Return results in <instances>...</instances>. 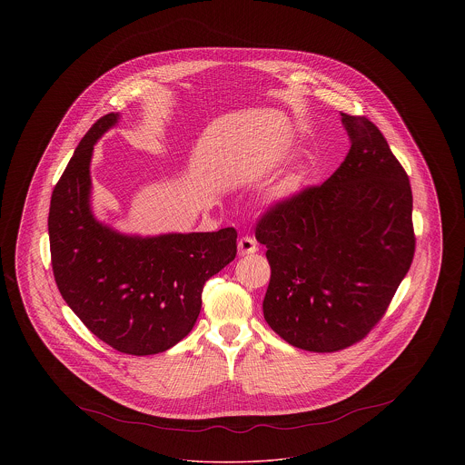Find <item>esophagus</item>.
Wrapping results in <instances>:
<instances>
[{
    "label": "esophagus",
    "instance_id": "34e87169",
    "mask_svg": "<svg viewBox=\"0 0 465 465\" xmlns=\"http://www.w3.org/2000/svg\"><path fill=\"white\" fill-rule=\"evenodd\" d=\"M258 251V242L252 239V237H242L239 241V254L241 256H247V254H252Z\"/></svg>",
    "mask_w": 465,
    "mask_h": 465
}]
</instances>
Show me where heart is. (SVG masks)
<instances>
[{
	"mask_svg": "<svg viewBox=\"0 0 465 465\" xmlns=\"http://www.w3.org/2000/svg\"><path fill=\"white\" fill-rule=\"evenodd\" d=\"M302 176H289L277 186V190H275V197H279V199H286V197H291V195H294L300 188H302Z\"/></svg>",
	"mask_w": 465,
	"mask_h": 465,
	"instance_id": "heart-1",
	"label": "heart"
}]
</instances>
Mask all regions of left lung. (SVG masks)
Wrapping results in <instances>:
<instances>
[{"label":"left lung","instance_id":"obj_1","mask_svg":"<svg viewBox=\"0 0 465 465\" xmlns=\"http://www.w3.org/2000/svg\"><path fill=\"white\" fill-rule=\"evenodd\" d=\"M340 114L351 137L341 165L256 224L272 270L265 321L309 352H336L371 331L415 254L408 174L373 122Z\"/></svg>","mask_w":465,"mask_h":465}]
</instances>
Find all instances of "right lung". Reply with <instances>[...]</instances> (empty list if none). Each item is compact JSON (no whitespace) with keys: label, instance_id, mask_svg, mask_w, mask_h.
<instances>
[{"label":"right lung","instance_id":"add662e5","mask_svg":"<svg viewBox=\"0 0 465 465\" xmlns=\"http://www.w3.org/2000/svg\"><path fill=\"white\" fill-rule=\"evenodd\" d=\"M101 116L54 188L48 213L52 270L64 302L99 340L131 355L165 352L197 322L203 284L235 260L237 232L124 235L90 209V160L118 122Z\"/></svg>","mask_w":465,"mask_h":465}]
</instances>
